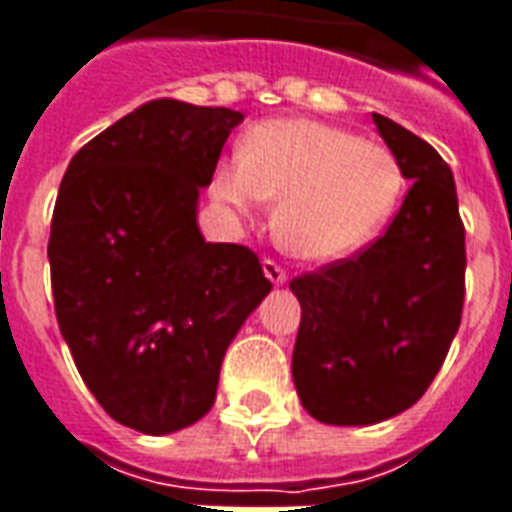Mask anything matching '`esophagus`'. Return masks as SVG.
Instances as JSON below:
<instances>
[{
    "label": "esophagus",
    "mask_w": 512,
    "mask_h": 512,
    "mask_svg": "<svg viewBox=\"0 0 512 512\" xmlns=\"http://www.w3.org/2000/svg\"><path fill=\"white\" fill-rule=\"evenodd\" d=\"M263 274L268 276V282H271V285H285L287 282L285 268L279 266V263H274V260H263Z\"/></svg>",
    "instance_id": "esophagus-1"
}]
</instances>
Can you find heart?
<instances>
[{"mask_svg":"<svg viewBox=\"0 0 512 512\" xmlns=\"http://www.w3.org/2000/svg\"><path fill=\"white\" fill-rule=\"evenodd\" d=\"M211 198L238 214L274 200L271 233L287 255L331 263L358 252L391 222L404 170L391 149L309 119L249 127L241 154L211 173Z\"/></svg>","mask_w":512,"mask_h":512,"instance_id":"b5f03b06","label":"heart"}]
</instances>
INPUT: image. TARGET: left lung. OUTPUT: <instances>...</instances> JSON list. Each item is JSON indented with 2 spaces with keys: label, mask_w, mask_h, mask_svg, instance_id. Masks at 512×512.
<instances>
[{
  "label": "left lung",
  "mask_w": 512,
  "mask_h": 512,
  "mask_svg": "<svg viewBox=\"0 0 512 512\" xmlns=\"http://www.w3.org/2000/svg\"><path fill=\"white\" fill-rule=\"evenodd\" d=\"M412 181L369 249L298 276L293 382L304 410L331 426H372L426 393L464 306V225L448 162L426 140L372 113Z\"/></svg>",
  "instance_id": "obj_1"
}]
</instances>
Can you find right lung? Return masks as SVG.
Returning a JSON list of instances; mask_svg holds the SVG:
<instances>
[{"label": "right lung", "mask_w": 512, "mask_h": 512, "mask_svg": "<svg viewBox=\"0 0 512 512\" xmlns=\"http://www.w3.org/2000/svg\"><path fill=\"white\" fill-rule=\"evenodd\" d=\"M241 121L151 100L89 140L59 187L48 241L59 331L102 410L143 434L211 410L227 347L271 293L252 249L198 227L200 189Z\"/></svg>", "instance_id": "1"}]
</instances>
